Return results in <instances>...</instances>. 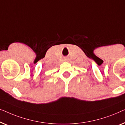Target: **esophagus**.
<instances>
[{"label": "esophagus", "mask_w": 125, "mask_h": 125, "mask_svg": "<svg viewBox=\"0 0 125 125\" xmlns=\"http://www.w3.org/2000/svg\"><path fill=\"white\" fill-rule=\"evenodd\" d=\"M64 61H65V62H66V61H67V59H64Z\"/></svg>", "instance_id": "obj_1"}]
</instances>
